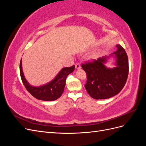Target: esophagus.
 <instances>
[{
  "mask_svg": "<svg viewBox=\"0 0 146 146\" xmlns=\"http://www.w3.org/2000/svg\"><path fill=\"white\" fill-rule=\"evenodd\" d=\"M76 68L77 69H80L81 68L80 64H79V63H77V64H76Z\"/></svg>",
  "mask_w": 146,
  "mask_h": 146,
  "instance_id": "obj_1",
  "label": "esophagus"
}]
</instances>
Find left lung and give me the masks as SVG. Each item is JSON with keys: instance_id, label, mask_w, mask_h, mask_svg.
Wrapping results in <instances>:
<instances>
[{"instance_id": "1", "label": "left lung", "mask_w": 146, "mask_h": 146, "mask_svg": "<svg viewBox=\"0 0 146 146\" xmlns=\"http://www.w3.org/2000/svg\"><path fill=\"white\" fill-rule=\"evenodd\" d=\"M117 50L109 56H104L92 63L82 64L87 76L85 87L94 99H109L117 94L125 86L129 74V60L125 50L116 44ZM111 58L115 60L114 68L105 66Z\"/></svg>"}]
</instances>
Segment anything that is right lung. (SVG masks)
<instances>
[{
    "instance_id": "right-lung-1",
    "label": "right lung",
    "mask_w": 146,
    "mask_h": 146,
    "mask_svg": "<svg viewBox=\"0 0 146 146\" xmlns=\"http://www.w3.org/2000/svg\"><path fill=\"white\" fill-rule=\"evenodd\" d=\"M75 66L63 68L50 82L38 86L31 85L26 80L23 70L22 59L20 61V74L22 81L27 90L35 98L44 101H54L62 95L68 75L73 72Z\"/></svg>"
}]
</instances>
